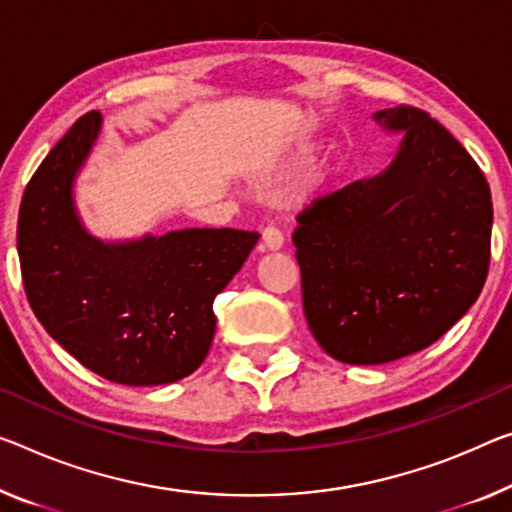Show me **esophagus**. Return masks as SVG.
I'll use <instances>...</instances> for the list:
<instances>
[{"mask_svg": "<svg viewBox=\"0 0 512 512\" xmlns=\"http://www.w3.org/2000/svg\"><path fill=\"white\" fill-rule=\"evenodd\" d=\"M283 245V235L279 229H274V226H267L261 235V247L267 251H277Z\"/></svg>", "mask_w": 512, "mask_h": 512, "instance_id": "1", "label": "esophagus"}]
</instances>
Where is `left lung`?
<instances>
[{"label":"left lung","instance_id":"1","mask_svg":"<svg viewBox=\"0 0 512 512\" xmlns=\"http://www.w3.org/2000/svg\"><path fill=\"white\" fill-rule=\"evenodd\" d=\"M375 121L405 132L389 169L313 199L293 233L311 334L364 366L428 348L465 316L492 238L490 185L465 146L410 105Z\"/></svg>","mask_w":512,"mask_h":512}]
</instances>
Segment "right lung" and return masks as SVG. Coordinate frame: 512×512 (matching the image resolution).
Here are the masks:
<instances>
[{
  "label": "right lung",
  "instance_id": "right-lung-1",
  "mask_svg": "<svg viewBox=\"0 0 512 512\" xmlns=\"http://www.w3.org/2000/svg\"><path fill=\"white\" fill-rule=\"evenodd\" d=\"M100 112L73 123L25 187L18 254L27 300L61 348L109 382L183 380L215 336L212 302L261 235L185 229L105 245L82 229L73 180L100 132Z\"/></svg>",
  "mask_w": 512,
  "mask_h": 512
}]
</instances>
